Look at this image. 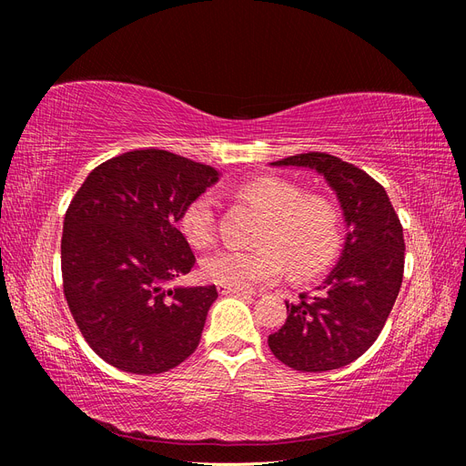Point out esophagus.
Returning <instances> with one entry per match:
<instances>
[{
    "mask_svg": "<svg viewBox=\"0 0 466 466\" xmlns=\"http://www.w3.org/2000/svg\"><path fill=\"white\" fill-rule=\"evenodd\" d=\"M218 291L221 295H250V291L247 289H238V288H225V286H219Z\"/></svg>",
    "mask_w": 466,
    "mask_h": 466,
    "instance_id": "obj_1",
    "label": "esophagus"
}]
</instances>
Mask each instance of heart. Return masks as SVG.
Returning <instances> with one entry per match:
<instances>
[{
  "label": "heart",
  "mask_w": 466,
  "mask_h": 466,
  "mask_svg": "<svg viewBox=\"0 0 466 466\" xmlns=\"http://www.w3.org/2000/svg\"><path fill=\"white\" fill-rule=\"evenodd\" d=\"M238 196L264 214L257 248H219L202 260V276L218 286L250 289L274 284L289 266L291 274L309 278L322 272L342 243V216L336 204L274 175L252 178ZM180 233L194 248L216 238V198L202 192L178 218Z\"/></svg>",
  "instance_id": "b5f03b06"
}]
</instances>
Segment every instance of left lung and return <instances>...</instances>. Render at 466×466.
I'll return each instance as SVG.
<instances>
[{"label":"left lung","mask_w":466,"mask_h":466,"mask_svg":"<svg viewBox=\"0 0 466 466\" xmlns=\"http://www.w3.org/2000/svg\"><path fill=\"white\" fill-rule=\"evenodd\" d=\"M272 165L309 167L329 180L348 225L340 262L313 295L286 303L288 319L268 336L272 354L295 371L344 368L383 330L404 274V235L385 188L356 165L309 151Z\"/></svg>","instance_id":"1"}]
</instances>
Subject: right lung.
<instances>
[{"instance_id": "1", "label": "right lung", "mask_w": 466, "mask_h": 466, "mask_svg": "<svg viewBox=\"0 0 466 466\" xmlns=\"http://www.w3.org/2000/svg\"><path fill=\"white\" fill-rule=\"evenodd\" d=\"M214 167L134 149L95 167L64 218L62 279L86 342L115 368L153 375L200 344L216 286L167 289L196 262L177 223Z\"/></svg>"}]
</instances>
